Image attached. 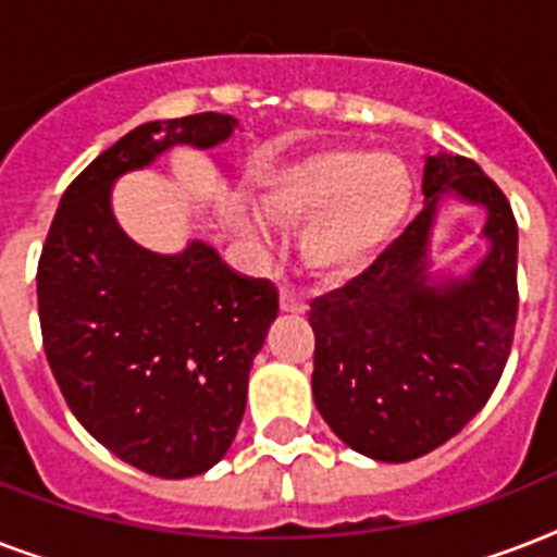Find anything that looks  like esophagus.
<instances>
[{
    "label": "esophagus",
    "instance_id": "34e87169",
    "mask_svg": "<svg viewBox=\"0 0 557 557\" xmlns=\"http://www.w3.org/2000/svg\"><path fill=\"white\" fill-rule=\"evenodd\" d=\"M280 309H283V312L300 314V312H306V300L297 295L292 286H283L280 288Z\"/></svg>",
    "mask_w": 557,
    "mask_h": 557
}]
</instances>
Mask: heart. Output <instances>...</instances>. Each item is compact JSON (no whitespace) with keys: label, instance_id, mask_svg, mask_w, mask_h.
Listing matches in <instances>:
<instances>
[{"label":"heart","instance_id":"obj_1","mask_svg":"<svg viewBox=\"0 0 557 557\" xmlns=\"http://www.w3.org/2000/svg\"><path fill=\"white\" fill-rule=\"evenodd\" d=\"M416 196L413 173L396 156L358 150L314 152L277 170L260 193L265 216L304 222L300 257L323 277H344L393 239ZM245 231L257 239L269 234L260 213H245Z\"/></svg>","mask_w":557,"mask_h":557}]
</instances>
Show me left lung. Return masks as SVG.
<instances>
[{"label":"left lung","instance_id":"1","mask_svg":"<svg viewBox=\"0 0 557 557\" xmlns=\"http://www.w3.org/2000/svg\"><path fill=\"white\" fill-rule=\"evenodd\" d=\"M424 210L347 286L314 297L312 393L335 436L379 462H410L457 436L497 387L518 321V222L462 156L424 159ZM445 195L486 210L490 251L466 278H433Z\"/></svg>","mask_w":557,"mask_h":557}]
</instances>
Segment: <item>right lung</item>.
<instances>
[{"label":"right lung","instance_id":"right-lung-1","mask_svg":"<svg viewBox=\"0 0 557 557\" xmlns=\"http://www.w3.org/2000/svg\"><path fill=\"white\" fill-rule=\"evenodd\" d=\"M234 129L219 112L135 126L69 185L39 257L42 347L65 405L117 459L164 480L205 474L231 448L277 288L201 239L178 253L141 248L117 225L112 185Z\"/></svg>","mask_w":557,"mask_h":557}]
</instances>
